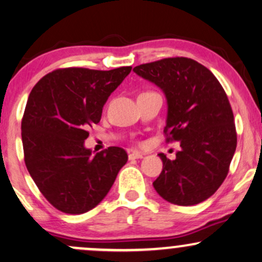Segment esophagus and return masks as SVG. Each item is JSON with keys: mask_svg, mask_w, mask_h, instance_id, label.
Wrapping results in <instances>:
<instances>
[{"mask_svg": "<svg viewBox=\"0 0 262 262\" xmlns=\"http://www.w3.org/2000/svg\"><path fill=\"white\" fill-rule=\"evenodd\" d=\"M143 156L144 154L143 153H141V151H132V153H130L128 154V159L130 160H134V159H142V158H143Z\"/></svg>", "mask_w": 262, "mask_h": 262, "instance_id": "obj_1", "label": "esophagus"}]
</instances>
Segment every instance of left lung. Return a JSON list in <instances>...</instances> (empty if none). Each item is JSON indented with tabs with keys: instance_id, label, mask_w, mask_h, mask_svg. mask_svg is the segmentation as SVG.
Masks as SVG:
<instances>
[{
	"instance_id": "left-lung-1",
	"label": "left lung",
	"mask_w": 262,
	"mask_h": 262,
	"mask_svg": "<svg viewBox=\"0 0 262 262\" xmlns=\"http://www.w3.org/2000/svg\"><path fill=\"white\" fill-rule=\"evenodd\" d=\"M165 93L166 142H180L176 159L160 153L163 171L153 186L176 205H195L222 185L237 147L233 112L224 87L202 64L185 57L165 58L134 68Z\"/></svg>"
}]
</instances>
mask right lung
<instances>
[{
    "label": "right lung",
    "instance_id": "add662e5",
    "mask_svg": "<svg viewBox=\"0 0 262 262\" xmlns=\"http://www.w3.org/2000/svg\"><path fill=\"white\" fill-rule=\"evenodd\" d=\"M131 69L64 68L31 90L21 120L25 165L45 198L66 214H83L98 205L127 161L120 147L92 156L83 142Z\"/></svg>",
    "mask_w": 262,
    "mask_h": 262
}]
</instances>
